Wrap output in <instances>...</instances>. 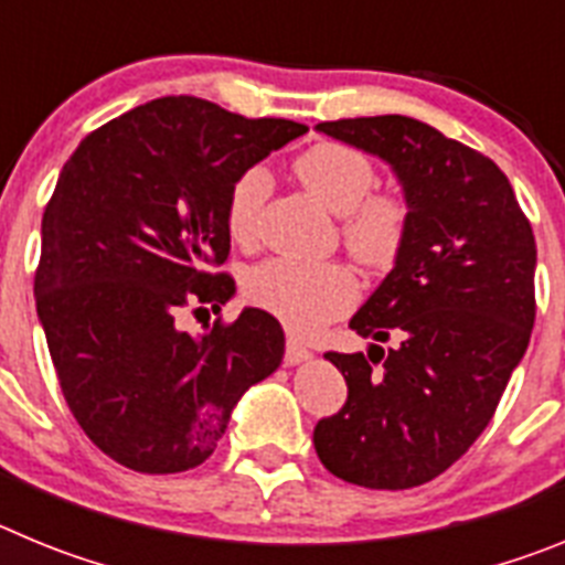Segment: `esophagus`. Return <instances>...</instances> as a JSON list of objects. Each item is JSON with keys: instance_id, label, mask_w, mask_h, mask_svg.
<instances>
[{"instance_id": "esophagus-1", "label": "esophagus", "mask_w": 565, "mask_h": 565, "mask_svg": "<svg viewBox=\"0 0 565 565\" xmlns=\"http://www.w3.org/2000/svg\"><path fill=\"white\" fill-rule=\"evenodd\" d=\"M313 353L308 351L306 344L299 342V339H294V337H288V342H286V364H302V362H308V359H311Z\"/></svg>"}]
</instances>
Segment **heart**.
<instances>
[{
	"label": "heart",
	"mask_w": 565,
	"mask_h": 565,
	"mask_svg": "<svg viewBox=\"0 0 565 565\" xmlns=\"http://www.w3.org/2000/svg\"><path fill=\"white\" fill-rule=\"evenodd\" d=\"M302 186L333 214H342L344 248L367 268H387L407 237L411 209L393 192H373L376 167L362 149L322 141L294 161ZM271 192L266 169L252 167L232 183L226 232L239 248L257 246L259 214ZM356 277L342 263L271 257L246 277V297L291 331H317L356 302Z\"/></svg>",
	"instance_id": "heart-1"
}]
</instances>
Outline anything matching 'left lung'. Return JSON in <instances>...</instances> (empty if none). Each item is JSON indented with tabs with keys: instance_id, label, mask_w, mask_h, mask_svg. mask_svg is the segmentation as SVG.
Wrapping results in <instances>:
<instances>
[{
	"instance_id": "obj_1",
	"label": "left lung",
	"mask_w": 565,
	"mask_h": 565,
	"mask_svg": "<svg viewBox=\"0 0 565 565\" xmlns=\"http://www.w3.org/2000/svg\"><path fill=\"white\" fill-rule=\"evenodd\" d=\"M391 163L411 209L396 266L353 313L373 342L326 353L348 382L313 427L328 472L367 489L433 481L495 416L535 326V234L487 154L407 115L317 124Z\"/></svg>"
}]
</instances>
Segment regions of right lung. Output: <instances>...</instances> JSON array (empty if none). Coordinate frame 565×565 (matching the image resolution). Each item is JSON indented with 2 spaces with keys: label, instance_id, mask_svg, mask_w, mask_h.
<instances>
[{
  "label": "right lung",
  "instance_id": "right-lung-1",
  "mask_svg": "<svg viewBox=\"0 0 565 565\" xmlns=\"http://www.w3.org/2000/svg\"><path fill=\"white\" fill-rule=\"evenodd\" d=\"M302 132L169 96L89 132L64 163L33 291L70 413L113 461L147 476L198 467L282 362L271 313L246 308L201 337L178 313L232 299L234 279L209 271L228 257V189Z\"/></svg>",
  "mask_w": 565,
  "mask_h": 565
}]
</instances>
